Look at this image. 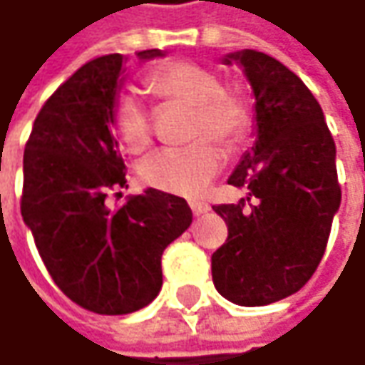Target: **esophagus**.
<instances>
[{
	"label": "esophagus",
	"mask_w": 365,
	"mask_h": 365,
	"mask_svg": "<svg viewBox=\"0 0 365 365\" xmlns=\"http://www.w3.org/2000/svg\"><path fill=\"white\" fill-rule=\"evenodd\" d=\"M190 207H192L194 216H202V214H206L207 210H210L206 202H190Z\"/></svg>",
	"instance_id": "1"
}]
</instances>
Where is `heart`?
I'll list each match as a JSON object with an SVG mask.
<instances>
[{
	"instance_id": "b5f03b06",
	"label": "heart",
	"mask_w": 365,
	"mask_h": 365,
	"mask_svg": "<svg viewBox=\"0 0 365 365\" xmlns=\"http://www.w3.org/2000/svg\"><path fill=\"white\" fill-rule=\"evenodd\" d=\"M147 88L165 103L192 107L190 137L200 139L190 147L163 149L141 170L147 185L168 194L195 197L207 187L224 163L226 149L245 141L250 131V107L236 91L222 86V81L194 62L173 60L147 74ZM117 131L133 153L145 151L153 141L149 108L137 96H123L117 107Z\"/></svg>"
}]
</instances>
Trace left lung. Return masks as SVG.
I'll return each mask as SVG.
<instances>
[{
  "label": "left lung",
  "mask_w": 365,
  "mask_h": 365,
  "mask_svg": "<svg viewBox=\"0 0 365 365\" xmlns=\"http://www.w3.org/2000/svg\"><path fill=\"white\" fill-rule=\"evenodd\" d=\"M222 62L252 88L257 139L228 178L246 195L214 206L228 238L212 255V279L228 301L262 307L297 293L319 267L341 204L335 143L317 98L279 60L238 50Z\"/></svg>",
  "instance_id": "obj_1"
}]
</instances>
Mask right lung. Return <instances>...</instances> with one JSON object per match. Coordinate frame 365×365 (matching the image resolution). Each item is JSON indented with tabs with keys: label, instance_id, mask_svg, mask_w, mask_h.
<instances>
[{
	"label": "right lung",
	"instance_id": "obj_1",
	"mask_svg": "<svg viewBox=\"0 0 365 365\" xmlns=\"http://www.w3.org/2000/svg\"><path fill=\"white\" fill-rule=\"evenodd\" d=\"M123 82L120 54L86 62L46 101L24 149L21 218L60 291L101 315L149 305L163 283V250L192 224L183 197L153 187L107 206L108 192L127 185L113 133Z\"/></svg>",
	"mask_w": 365,
	"mask_h": 365
}]
</instances>
